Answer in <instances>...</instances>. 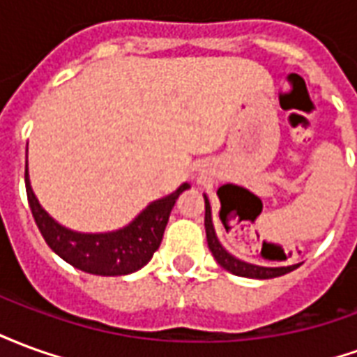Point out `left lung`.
Wrapping results in <instances>:
<instances>
[{"mask_svg": "<svg viewBox=\"0 0 357 357\" xmlns=\"http://www.w3.org/2000/svg\"><path fill=\"white\" fill-rule=\"evenodd\" d=\"M204 227H206V241H208V248L212 256L216 258L218 264L227 271H231L233 275L239 277H250V279H271V277H279L289 273L292 269H296L300 264L294 266H287V268H264V266H255V264H247L243 260H237L235 256H231L225 250L214 231V225H212V210H210L208 197H204Z\"/></svg>", "mask_w": 357, "mask_h": 357, "instance_id": "8db88e82", "label": "left lung"}]
</instances>
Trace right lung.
I'll list each match as a JSON object with an SVG mask.
<instances>
[{"instance_id": "1", "label": "right lung", "mask_w": 357, "mask_h": 357, "mask_svg": "<svg viewBox=\"0 0 357 357\" xmlns=\"http://www.w3.org/2000/svg\"><path fill=\"white\" fill-rule=\"evenodd\" d=\"M28 204L32 210L38 229L53 252L65 262L93 275H128L141 269L153 258L155 250L162 243L168 218L178 197L189 183H183L176 193L149 204L132 224L112 233H76L59 225L40 206L24 172Z\"/></svg>"}]
</instances>
